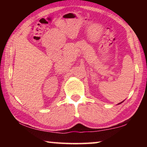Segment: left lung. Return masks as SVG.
I'll return each mask as SVG.
<instances>
[{
  "instance_id": "left-lung-1",
  "label": "left lung",
  "mask_w": 147,
  "mask_h": 147,
  "mask_svg": "<svg viewBox=\"0 0 147 147\" xmlns=\"http://www.w3.org/2000/svg\"><path fill=\"white\" fill-rule=\"evenodd\" d=\"M122 102H121V103H119V104H121V103H122Z\"/></svg>"
}]
</instances>
